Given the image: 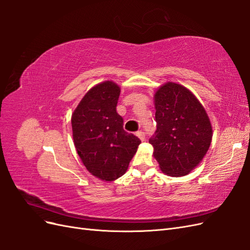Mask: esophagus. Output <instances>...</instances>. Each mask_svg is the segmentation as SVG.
Returning a JSON list of instances; mask_svg holds the SVG:
<instances>
[{
	"mask_svg": "<svg viewBox=\"0 0 250 250\" xmlns=\"http://www.w3.org/2000/svg\"><path fill=\"white\" fill-rule=\"evenodd\" d=\"M137 135H138V137L140 138V140H141V141H145V140H146L145 132H143V131H138V132H137Z\"/></svg>",
	"mask_w": 250,
	"mask_h": 250,
	"instance_id": "esophagus-1",
	"label": "esophagus"
}]
</instances>
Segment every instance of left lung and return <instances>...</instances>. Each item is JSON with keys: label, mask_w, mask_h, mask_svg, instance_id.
<instances>
[{"label": "left lung", "mask_w": 250, "mask_h": 250, "mask_svg": "<svg viewBox=\"0 0 250 250\" xmlns=\"http://www.w3.org/2000/svg\"><path fill=\"white\" fill-rule=\"evenodd\" d=\"M156 130L149 143L161 170L169 176H185L209 148L213 129L206 109L192 92L167 82L154 95Z\"/></svg>", "instance_id": "obj_1"}]
</instances>
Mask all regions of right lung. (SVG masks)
<instances>
[{
	"mask_svg": "<svg viewBox=\"0 0 250 250\" xmlns=\"http://www.w3.org/2000/svg\"><path fill=\"white\" fill-rule=\"evenodd\" d=\"M121 89L112 81L90 88L72 115L73 139L83 165L105 181L127 171L141 140L123 128L117 112Z\"/></svg>",
	"mask_w": 250,
	"mask_h": 250,
	"instance_id": "add662e5",
	"label": "right lung"
}]
</instances>
